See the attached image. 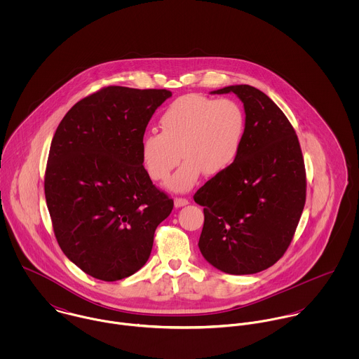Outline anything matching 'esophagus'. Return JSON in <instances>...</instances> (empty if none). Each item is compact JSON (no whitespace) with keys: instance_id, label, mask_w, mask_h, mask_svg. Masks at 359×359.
I'll use <instances>...</instances> for the list:
<instances>
[{"instance_id":"obj_1","label":"esophagus","mask_w":359,"mask_h":359,"mask_svg":"<svg viewBox=\"0 0 359 359\" xmlns=\"http://www.w3.org/2000/svg\"><path fill=\"white\" fill-rule=\"evenodd\" d=\"M189 205V201H188V199H182V198H175V199H174V205H175L177 208L184 207V205Z\"/></svg>"}]
</instances>
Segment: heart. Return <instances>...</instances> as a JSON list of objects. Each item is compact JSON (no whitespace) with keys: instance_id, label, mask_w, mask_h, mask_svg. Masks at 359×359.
I'll list each match as a JSON object with an SVG mask.
<instances>
[{"instance_id":"b5f03b06","label":"heart","mask_w":359,"mask_h":359,"mask_svg":"<svg viewBox=\"0 0 359 359\" xmlns=\"http://www.w3.org/2000/svg\"><path fill=\"white\" fill-rule=\"evenodd\" d=\"M161 133H147L141 140V158L154 181L168 180L172 192H188L207 175H221L238 160L245 137L246 116L233 100H212L187 94L170 103L160 117Z\"/></svg>"}]
</instances>
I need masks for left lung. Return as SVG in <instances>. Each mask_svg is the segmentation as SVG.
Returning a JSON list of instances; mask_svg holds the SVG:
<instances>
[{
  "instance_id": "1",
  "label": "left lung",
  "mask_w": 359,
  "mask_h": 359,
  "mask_svg": "<svg viewBox=\"0 0 359 359\" xmlns=\"http://www.w3.org/2000/svg\"><path fill=\"white\" fill-rule=\"evenodd\" d=\"M246 114V137L236 163L195 194L205 224L199 249L207 262L231 275L273 265L287 250L306 205V167L299 138L283 111L252 86H229Z\"/></svg>"
}]
</instances>
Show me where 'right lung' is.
Masks as SVG:
<instances>
[{"label":"right lung","instance_id":"1","mask_svg":"<svg viewBox=\"0 0 359 359\" xmlns=\"http://www.w3.org/2000/svg\"><path fill=\"white\" fill-rule=\"evenodd\" d=\"M170 97L110 86L76 103L55 131L44 181L53 232L93 278L114 282L141 269L174 207L141 158L147 126Z\"/></svg>","mask_w":359,"mask_h":359}]
</instances>
